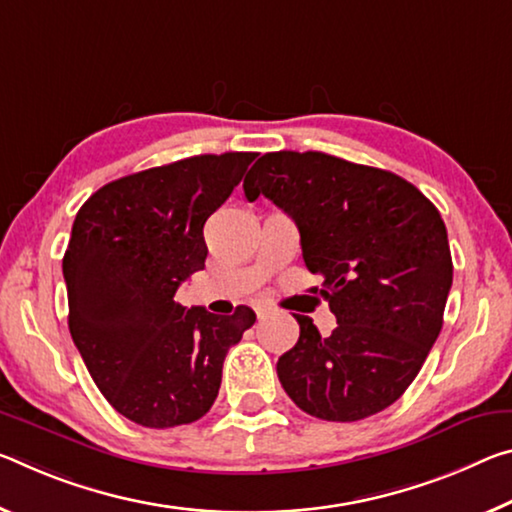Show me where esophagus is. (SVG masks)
Masks as SVG:
<instances>
[{"mask_svg": "<svg viewBox=\"0 0 512 512\" xmlns=\"http://www.w3.org/2000/svg\"><path fill=\"white\" fill-rule=\"evenodd\" d=\"M255 312H257V316H264L266 312H269V307H266L264 303H255Z\"/></svg>", "mask_w": 512, "mask_h": 512, "instance_id": "esophagus-1", "label": "esophagus"}]
</instances>
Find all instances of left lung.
I'll list each match as a JSON object with an SVG mask.
<instances>
[{
  "label": "left lung",
  "mask_w": 512,
  "mask_h": 512,
  "mask_svg": "<svg viewBox=\"0 0 512 512\" xmlns=\"http://www.w3.org/2000/svg\"><path fill=\"white\" fill-rule=\"evenodd\" d=\"M243 191L294 218L305 266L323 280L312 291L337 316L321 337L294 314L300 337L278 360L289 399L326 421L389 408L442 330L453 264L440 212L403 177L326 152H266Z\"/></svg>",
  "instance_id": "obj_1"
}]
</instances>
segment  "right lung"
Here are the masks:
<instances>
[{"mask_svg": "<svg viewBox=\"0 0 512 512\" xmlns=\"http://www.w3.org/2000/svg\"><path fill=\"white\" fill-rule=\"evenodd\" d=\"M255 152L198 154L104 184L72 223L63 255L68 328L88 373L120 415L173 428L207 415L225 355L255 323L175 300L205 269L202 227Z\"/></svg>", "mask_w": 512, "mask_h": 512, "instance_id": "add662e5", "label": "right lung"}]
</instances>
